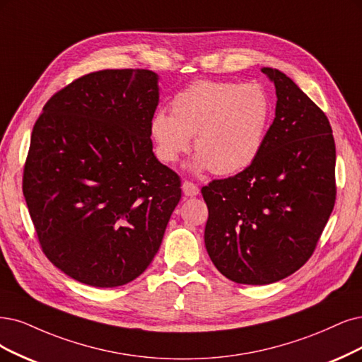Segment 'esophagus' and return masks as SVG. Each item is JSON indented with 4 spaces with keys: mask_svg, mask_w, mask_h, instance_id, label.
<instances>
[{
    "mask_svg": "<svg viewBox=\"0 0 362 362\" xmlns=\"http://www.w3.org/2000/svg\"><path fill=\"white\" fill-rule=\"evenodd\" d=\"M182 189H183V194L186 197H195V195L199 194L198 186L195 183H192V182H188V180H185L182 183Z\"/></svg>",
    "mask_w": 362,
    "mask_h": 362,
    "instance_id": "esophagus-1",
    "label": "esophagus"
}]
</instances>
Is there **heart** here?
<instances>
[{"instance_id":"b5f03b06","label":"heart","mask_w":362,"mask_h":362,"mask_svg":"<svg viewBox=\"0 0 362 362\" xmlns=\"http://www.w3.org/2000/svg\"><path fill=\"white\" fill-rule=\"evenodd\" d=\"M171 115L159 110L149 124L158 158L177 163L191 149L194 171L228 176L247 168L259 155L272 122L273 104L258 83L197 80L170 100Z\"/></svg>"}]
</instances>
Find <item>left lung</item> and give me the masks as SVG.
Listing matches in <instances>:
<instances>
[{
  "mask_svg": "<svg viewBox=\"0 0 362 362\" xmlns=\"http://www.w3.org/2000/svg\"><path fill=\"white\" fill-rule=\"evenodd\" d=\"M276 117L257 159L235 176L211 180L204 243L235 284L269 285L309 261L336 203V143L325 113L279 70Z\"/></svg>",
  "mask_w": 362,
  "mask_h": 362,
  "instance_id": "obj_1",
  "label": "left lung"
}]
</instances>
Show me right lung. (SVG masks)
Wrapping results in <instances>:
<instances>
[{
  "label": "right lung",
  "mask_w": 362,
  "mask_h": 362,
  "mask_svg": "<svg viewBox=\"0 0 362 362\" xmlns=\"http://www.w3.org/2000/svg\"><path fill=\"white\" fill-rule=\"evenodd\" d=\"M159 101L151 70L76 78L33 128L22 189L47 259L77 282L115 288L139 277L180 202V177L153 155Z\"/></svg>",
  "instance_id": "1"
}]
</instances>
